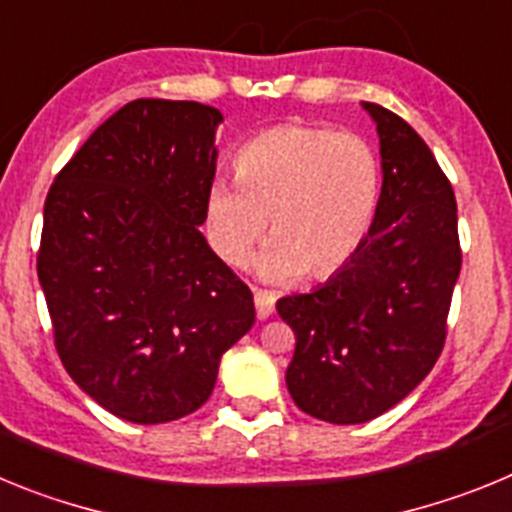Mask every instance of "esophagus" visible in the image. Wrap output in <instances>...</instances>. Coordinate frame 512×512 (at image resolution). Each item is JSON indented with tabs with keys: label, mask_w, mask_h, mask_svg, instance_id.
<instances>
[{
	"label": "esophagus",
	"mask_w": 512,
	"mask_h": 512,
	"mask_svg": "<svg viewBox=\"0 0 512 512\" xmlns=\"http://www.w3.org/2000/svg\"><path fill=\"white\" fill-rule=\"evenodd\" d=\"M253 302H256V318L259 320H266L271 312H274V295H271V292L256 289V292H253Z\"/></svg>",
	"instance_id": "esophagus-1"
}]
</instances>
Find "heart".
Here are the masks:
<instances>
[{
	"label": "heart",
	"instance_id": "obj_1",
	"mask_svg": "<svg viewBox=\"0 0 512 512\" xmlns=\"http://www.w3.org/2000/svg\"><path fill=\"white\" fill-rule=\"evenodd\" d=\"M382 194V166L356 133L282 125L248 140L235 156V182L207 189V235L217 256L238 266L253 259L266 282H292L305 271L330 277L354 259L372 230Z\"/></svg>",
	"mask_w": 512,
	"mask_h": 512
}]
</instances>
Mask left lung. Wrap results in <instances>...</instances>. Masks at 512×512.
<instances>
[{
	"label": "left lung",
	"instance_id": "8db88e82",
	"mask_svg": "<svg viewBox=\"0 0 512 512\" xmlns=\"http://www.w3.org/2000/svg\"><path fill=\"white\" fill-rule=\"evenodd\" d=\"M361 107L377 125L382 156L372 230L328 282L277 302L295 330L289 395L336 425L374 420L428 377L461 269L454 189L431 148L395 112Z\"/></svg>",
	"mask_w": 512,
	"mask_h": 512
}]
</instances>
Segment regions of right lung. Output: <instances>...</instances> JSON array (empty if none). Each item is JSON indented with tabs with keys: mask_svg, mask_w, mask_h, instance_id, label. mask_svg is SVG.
<instances>
[{
	"mask_svg": "<svg viewBox=\"0 0 512 512\" xmlns=\"http://www.w3.org/2000/svg\"><path fill=\"white\" fill-rule=\"evenodd\" d=\"M223 115L135 99L56 176L38 279L58 356L97 405L138 425L194 413L256 320L251 289L200 225Z\"/></svg>",
	"mask_w": 512,
	"mask_h": 512,
	"instance_id": "1",
	"label": "right lung"
}]
</instances>
